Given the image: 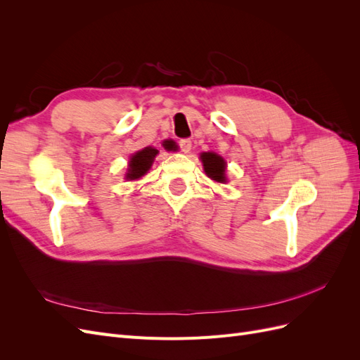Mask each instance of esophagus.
<instances>
[{
	"instance_id": "obj_1",
	"label": "esophagus",
	"mask_w": 360,
	"mask_h": 360,
	"mask_svg": "<svg viewBox=\"0 0 360 360\" xmlns=\"http://www.w3.org/2000/svg\"><path fill=\"white\" fill-rule=\"evenodd\" d=\"M179 146H180V150L183 151V153H189L192 143H191V139H180Z\"/></svg>"
}]
</instances>
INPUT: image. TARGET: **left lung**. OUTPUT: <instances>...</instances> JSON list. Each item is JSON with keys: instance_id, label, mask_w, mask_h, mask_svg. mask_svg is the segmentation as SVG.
<instances>
[{"instance_id": "obj_1", "label": "left lung", "mask_w": 360, "mask_h": 360, "mask_svg": "<svg viewBox=\"0 0 360 360\" xmlns=\"http://www.w3.org/2000/svg\"><path fill=\"white\" fill-rule=\"evenodd\" d=\"M201 160L207 176L214 181H225V160L221 156H217L216 153H202Z\"/></svg>"}]
</instances>
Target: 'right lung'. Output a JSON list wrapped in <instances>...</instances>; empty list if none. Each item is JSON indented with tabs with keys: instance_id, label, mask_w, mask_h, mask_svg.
<instances>
[{
	"instance_id": "right-lung-1",
	"label": "right lung",
	"mask_w": 360,
	"mask_h": 360,
	"mask_svg": "<svg viewBox=\"0 0 360 360\" xmlns=\"http://www.w3.org/2000/svg\"><path fill=\"white\" fill-rule=\"evenodd\" d=\"M163 147H165L167 150H171L174 147V143L172 141H165V143H163ZM156 155H158V150L153 147H146L144 150H141V151H138V153H135L132 158H130L126 179L136 180L139 177H143L144 174L150 169Z\"/></svg>"
}]
</instances>
